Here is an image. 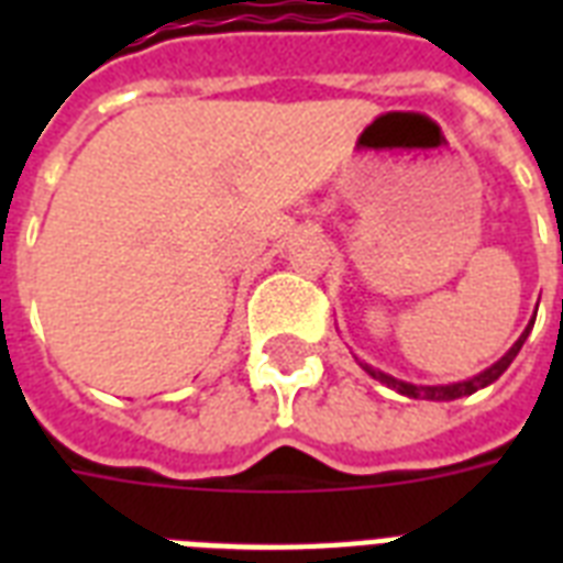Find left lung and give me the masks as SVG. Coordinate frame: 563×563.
Returning <instances> with one entry per match:
<instances>
[{"label":"left lung","instance_id":"obj_1","mask_svg":"<svg viewBox=\"0 0 563 563\" xmlns=\"http://www.w3.org/2000/svg\"><path fill=\"white\" fill-rule=\"evenodd\" d=\"M538 316V312H534ZM534 327V318L526 324L523 335L517 339L511 347H508L506 356H499L490 368L479 371L476 376H471V379H462V383H450V385H415V383H402V379H397V376L391 374H383V371H376L374 365H368V362H360L362 368L368 371L374 379H379L383 385H388V388H394L397 394H402V397H415V400H459V397H467V394L479 391V388H488L490 383H497L499 376L506 374L508 365L515 362V356L520 353V347H523V342L529 339V333H532Z\"/></svg>","mask_w":563,"mask_h":563}]
</instances>
